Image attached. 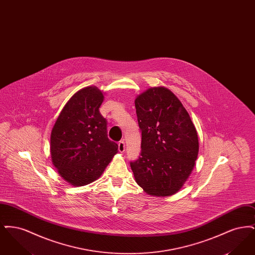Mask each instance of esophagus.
Masks as SVG:
<instances>
[{
    "label": "esophagus",
    "mask_w": 255,
    "mask_h": 255,
    "mask_svg": "<svg viewBox=\"0 0 255 255\" xmlns=\"http://www.w3.org/2000/svg\"><path fill=\"white\" fill-rule=\"evenodd\" d=\"M119 151L121 153H123L125 151V142L123 140L119 142Z\"/></svg>",
    "instance_id": "esophagus-1"
}]
</instances>
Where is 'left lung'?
Returning <instances> with one entry per match:
<instances>
[{"label":"left lung","instance_id":"8db88e82","mask_svg":"<svg viewBox=\"0 0 255 255\" xmlns=\"http://www.w3.org/2000/svg\"><path fill=\"white\" fill-rule=\"evenodd\" d=\"M141 153L131 162L135 182L146 194L177 193L194 168L199 138L182 102L165 87H152L134 99Z\"/></svg>","mask_w":255,"mask_h":255}]
</instances>
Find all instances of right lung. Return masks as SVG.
I'll list each match as a JSON object with an SVG mask.
<instances>
[{
  "label": "right lung",
  "mask_w": 255,
  "mask_h": 255,
  "mask_svg": "<svg viewBox=\"0 0 255 255\" xmlns=\"http://www.w3.org/2000/svg\"><path fill=\"white\" fill-rule=\"evenodd\" d=\"M103 92L96 86L76 92L61 111L50 133V156L69 184L78 187L97 181L119 145L107 135V122L100 115Z\"/></svg>",
  "instance_id": "right-lung-1"
}]
</instances>
